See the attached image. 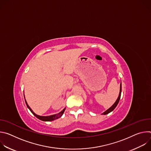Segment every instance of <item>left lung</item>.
Listing matches in <instances>:
<instances>
[{"label": "left lung", "instance_id": "left-lung-1", "mask_svg": "<svg viewBox=\"0 0 151 151\" xmlns=\"http://www.w3.org/2000/svg\"><path fill=\"white\" fill-rule=\"evenodd\" d=\"M121 90H122V87H121V82L120 83V91H119V96H118V97L117 99V100H116V101L114 103V104L110 107V108H109L107 110H106L105 112H104L102 115H106V114H108L109 113L111 112L112 111H113L115 107H116V106L118 105L119 101V100H120V97H121Z\"/></svg>", "mask_w": 151, "mask_h": 151}]
</instances>
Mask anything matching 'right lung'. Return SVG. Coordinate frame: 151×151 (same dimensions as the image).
Segmentation results:
<instances>
[{
	"label": "right lung",
	"instance_id": "add662e5",
	"mask_svg": "<svg viewBox=\"0 0 151 151\" xmlns=\"http://www.w3.org/2000/svg\"><path fill=\"white\" fill-rule=\"evenodd\" d=\"M24 99H25V97H24ZM25 101H26V103L27 104V106L29 108V109L30 111V112L38 119H39L41 121H54L55 119H58L59 118H60L63 114H64V111H65L66 109V107L64 108L62 111H61L60 113L57 114H55V115H50V116H40V115H36L33 111L32 109L30 108V106L28 105L26 99H25Z\"/></svg>",
	"mask_w": 151,
	"mask_h": 151
}]
</instances>
